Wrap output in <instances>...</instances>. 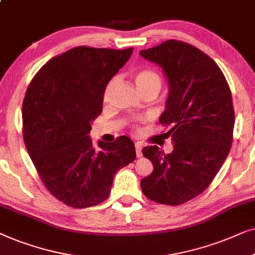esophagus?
I'll use <instances>...</instances> for the list:
<instances>
[{
	"label": "esophagus",
	"mask_w": 255,
	"mask_h": 255,
	"mask_svg": "<svg viewBox=\"0 0 255 255\" xmlns=\"http://www.w3.org/2000/svg\"><path fill=\"white\" fill-rule=\"evenodd\" d=\"M142 147H143L142 142H136V143H135V150H136L137 157H141L142 156Z\"/></svg>",
	"instance_id": "1"
}]
</instances>
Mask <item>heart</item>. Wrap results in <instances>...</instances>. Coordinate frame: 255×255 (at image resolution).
Listing matches in <instances>:
<instances>
[{"label": "heart", "mask_w": 255, "mask_h": 255, "mask_svg": "<svg viewBox=\"0 0 255 255\" xmlns=\"http://www.w3.org/2000/svg\"><path fill=\"white\" fill-rule=\"evenodd\" d=\"M135 83H136L138 90H158L162 85V77L158 72L151 69L140 70L134 76Z\"/></svg>", "instance_id": "obj_1"}]
</instances>
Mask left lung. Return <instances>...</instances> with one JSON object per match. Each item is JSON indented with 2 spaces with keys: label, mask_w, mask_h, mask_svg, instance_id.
I'll return each instance as SVG.
<instances>
[{
  "label": "left lung",
  "mask_w": 255,
  "mask_h": 255,
  "mask_svg": "<svg viewBox=\"0 0 255 255\" xmlns=\"http://www.w3.org/2000/svg\"><path fill=\"white\" fill-rule=\"evenodd\" d=\"M144 59L162 67L169 83L162 125L170 126L174 150L157 145L142 149L154 170L141 181L152 202L179 205L211 184L229 155L233 141L234 110L229 84L219 66L202 50L170 39L142 50Z\"/></svg>",
  "instance_id": "8db88e82"
}]
</instances>
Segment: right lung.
<instances>
[{
    "mask_svg": "<svg viewBox=\"0 0 255 255\" xmlns=\"http://www.w3.org/2000/svg\"><path fill=\"white\" fill-rule=\"evenodd\" d=\"M126 50L77 46L53 57L30 83L23 100V138L45 188L71 208L106 201L118 170L136 157L127 136L90 138L103 112L107 84L127 63Z\"/></svg>",
    "mask_w": 255,
    "mask_h": 255,
    "instance_id": "right-lung-1",
    "label": "right lung"
}]
</instances>
